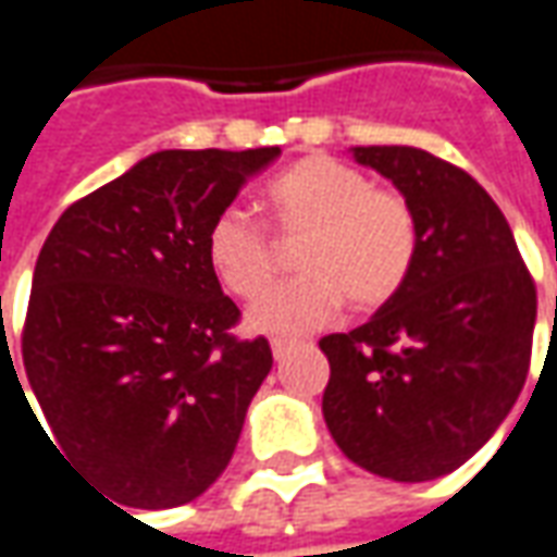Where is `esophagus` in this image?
<instances>
[{"mask_svg": "<svg viewBox=\"0 0 557 557\" xmlns=\"http://www.w3.org/2000/svg\"><path fill=\"white\" fill-rule=\"evenodd\" d=\"M272 358L275 360H285L287 358V351L294 348V343L290 339H272Z\"/></svg>", "mask_w": 557, "mask_h": 557, "instance_id": "esophagus-1", "label": "esophagus"}]
</instances>
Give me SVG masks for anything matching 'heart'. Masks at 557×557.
<instances>
[{
  "mask_svg": "<svg viewBox=\"0 0 557 557\" xmlns=\"http://www.w3.org/2000/svg\"><path fill=\"white\" fill-rule=\"evenodd\" d=\"M272 218L285 236H306L297 282L270 290L248 312L257 333L300 336L324 327L345 300L355 309L388 302L409 278L418 224L403 194L373 187L358 169L333 157H302L267 187ZM206 257L218 282L242 300H255L275 275L270 236L239 206L214 214Z\"/></svg>",
  "mask_w": 557,
  "mask_h": 557,
  "instance_id": "heart-1",
  "label": "heart"
}]
</instances>
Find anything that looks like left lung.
<instances>
[{
    "label": "left lung",
    "instance_id": "1",
    "mask_svg": "<svg viewBox=\"0 0 557 557\" xmlns=\"http://www.w3.org/2000/svg\"><path fill=\"white\" fill-rule=\"evenodd\" d=\"M385 175L418 224L406 285L351 333H330L324 421L375 476L431 482L458 470L519 400L536 287L512 230L463 169L406 145L351 148Z\"/></svg>",
    "mask_w": 557,
    "mask_h": 557
}]
</instances>
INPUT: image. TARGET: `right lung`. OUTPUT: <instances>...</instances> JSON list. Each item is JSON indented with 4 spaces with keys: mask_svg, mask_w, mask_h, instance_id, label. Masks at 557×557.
Returning <instances> with one entry per match:
<instances>
[{
    "mask_svg": "<svg viewBox=\"0 0 557 557\" xmlns=\"http://www.w3.org/2000/svg\"><path fill=\"white\" fill-rule=\"evenodd\" d=\"M278 154H148L72 202L41 245L23 324V370L53 440L41 433L121 506L190 504L236 451L272 351L230 333L239 309L206 233Z\"/></svg>",
    "mask_w": 557,
    "mask_h": 557,
    "instance_id": "add662e5",
    "label": "right lung"
}]
</instances>
